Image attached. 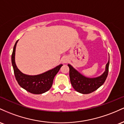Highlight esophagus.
<instances>
[{"label": "esophagus", "instance_id": "34e87169", "mask_svg": "<svg viewBox=\"0 0 124 124\" xmlns=\"http://www.w3.org/2000/svg\"><path fill=\"white\" fill-rule=\"evenodd\" d=\"M68 61H69V60H68V58L67 57H63L62 59V63H67Z\"/></svg>", "mask_w": 124, "mask_h": 124}]
</instances>
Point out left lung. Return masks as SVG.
<instances>
[{
  "label": "left lung",
  "instance_id": "obj_1",
  "mask_svg": "<svg viewBox=\"0 0 124 124\" xmlns=\"http://www.w3.org/2000/svg\"><path fill=\"white\" fill-rule=\"evenodd\" d=\"M109 64V57L105 66V70L99 77L89 78L83 76L70 64H68L70 69V78L72 86L76 91L83 94L94 92L104 84L108 76Z\"/></svg>",
  "mask_w": 124,
  "mask_h": 124
}]
</instances>
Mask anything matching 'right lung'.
Masks as SVG:
<instances>
[{
	"instance_id": "right-lung-1",
	"label": "right lung",
	"mask_w": 124,
	"mask_h": 124,
	"mask_svg": "<svg viewBox=\"0 0 124 124\" xmlns=\"http://www.w3.org/2000/svg\"><path fill=\"white\" fill-rule=\"evenodd\" d=\"M15 43L12 54V63L14 73L18 84L21 87L28 92L34 94H41L47 92L51 88L54 78L57 74L62 64H60L54 69L50 70L42 74L34 76H30L23 74L18 69L15 62V51L16 44Z\"/></svg>"
}]
</instances>
